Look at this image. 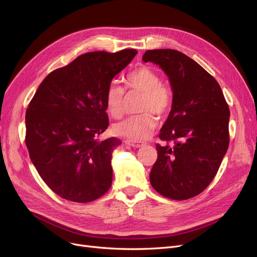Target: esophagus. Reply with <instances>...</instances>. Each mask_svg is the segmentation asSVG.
I'll return each instance as SVG.
<instances>
[{"label": "esophagus", "instance_id": "obj_1", "mask_svg": "<svg viewBox=\"0 0 257 257\" xmlns=\"http://www.w3.org/2000/svg\"><path fill=\"white\" fill-rule=\"evenodd\" d=\"M125 143L132 147H135V148H141L144 147L146 144L143 142H132V141H125Z\"/></svg>", "mask_w": 257, "mask_h": 257}]
</instances>
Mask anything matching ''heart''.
<instances>
[{
  "instance_id": "1",
  "label": "heart",
  "mask_w": 257,
  "mask_h": 257,
  "mask_svg": "<svg viewBox=\"0 0 257 257\" xmlns=\"http://www.w3.org/2000/svg\"><path fill=\"white\" fill-rule=\"evenodd\" d=\"M124 84L128 92L143 94L138 108L143 113L115 123L112 131L116 136L126 141L141 142L157 126L158 119L154 113L164 116L169 112L173 106L172 91L162 84L160 74L149 66H142L130 72L124 78ZM104 99L106 109L112 118H120L124 112V89L121 85L115 82L108 84Z\"/></svg>"
}]
</instances>
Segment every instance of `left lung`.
Wrapping results in <instances>:
<instances>
[{
  "label": "left lung",
  "instance_id": "left-lung-1",
  "mask_svg": "<svg viewBox=\"0 0 257 257\" xmlns=\"http://www.w3.org/2000/svg\"><path fill=\"white\" fill-rule=\"evenodd\" d=\"M143 61L162 67L174 94L172 110L159 135L167 144H157L151 185L170 199L192 198L211 183L228 149V104L214 77L184 53L147 50Z\"/></svg>",
  "mask_w": 257,
  "mask_h": 257
}]
</instances>
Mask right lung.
Returning a JSON list of instances; mask_svg holds the SVG:
<instances>
[{
  "label": "right lung",
  "instance_id": "1",
  "mask_svg": "<svg viewBox=\"0 0 257 257\" xmlns=\"http://www.w3.org/2000/svg\"><path fill=\"white\" fill-rule=\"evenodd\" d=\"M137 54L94 51L54 69L26 113V145L37 173L60 197L89 203L110 189L111 154L121 142L98 136L109 125L105 91Z\"/></svg>",
  "mask_w": 257,
  "mask_h": 257
}]
</instances>
